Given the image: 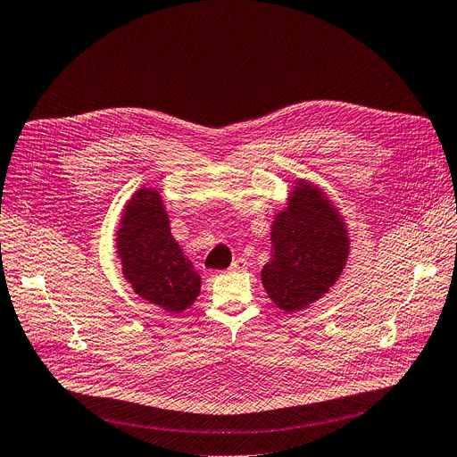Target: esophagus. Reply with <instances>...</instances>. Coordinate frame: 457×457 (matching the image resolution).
Listing matches in <instances>:
<instances>
[{"label": "esophagus", "mask_w": 457, "mask_h": 457, "mask_svg": "<svg viewBox=\"0 0 457 457\" xmlns=\"http://www.w3.org/2000/svg\"><path fill=\"white\" fill-rule=\"evenodd\" d=\"M246 267H248V263H246V260H243V258H237L235 260L233 263H231V271H235V273H243V271H246Z\"/></svg>", "instance_id": "obj_1"}]
</instances>
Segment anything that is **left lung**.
I'll return each mask as SVG.
<instances>
[{
	"label": "left lung",
	"instance_id": "8db88e82",
	"mask_svg": "<svg viewBox=\"0 0 457 457\" xmlns=\"http://www.w3.org/2000/svg\"><path fill=\"white\" fill-rule=\"evenodd\" d=\"M350 252L341 214L311 182L299 180L271 228V260L262 269L267 295L284 312L307 309L339 280Z\"/></svg>",
	"mask_w": 457,
	"mask_h": 457
}]
</instances>
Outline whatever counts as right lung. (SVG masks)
I'll use <instances>...</instances> for the list:
<instances>
[{"mask_svg": "<svg viewBox=\"0 0 457 457\" xmlns=\"http://www.w3.org/2000/svg\"><path fill=\"white\" fill-rule=\"evenodd\" d=\"M116 248L126 280L145 301L177 314L197 299L201 277L173 239L156 190L141 188L128 201Z\"/></svg>", "mask_w": 457, "mask_h": 457, "instance_id": "right-lung-1", "label": "right lung"}]
</instances>
